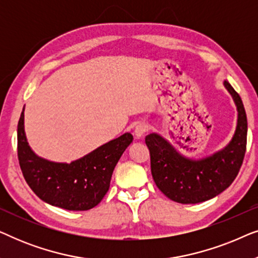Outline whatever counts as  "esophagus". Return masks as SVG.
I'll use <instances>...</instances> for the list:
<instances>
[{"label": "esophagus", "instance_id": "34e87169", "mask_svg": "<svg viewBox=\"0 0 258 258\" xmlns=\"http://www.w3.org/2000/svg\"><path fill=\"white\" fill-rule=\"evenodd\" d=\"M148 129H149V126H148V124H146V123H140V124L136 125L135 128V136L137 137V139H141V137L144 136V134H146L148 132Z\"/></svg>", "mask_w": 258, "mask_h": 258}]
</instances>
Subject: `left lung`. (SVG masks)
Returning <instances> with one entry per match:
<instances>
[{"label":"left lung","mask_w":258,"mask_h":258,"mask_svg":"<svg viewBox=\"0 0 258 258\" xmlns=\"http://www.w3.org/2000/svg\"><path fill=\"white\" fill-rule=\"evenodd\" d=\"M224 87L237 108V125L227 147L201 160L179 154L158 134H150L146 143L150 151L151 175L157 188L168 199L182 204L208 201L224 191L237 176L246 149L248 122L244 105L228 81Z\"/></svg>","instance_id":"left-lung-1"}]
</instances>
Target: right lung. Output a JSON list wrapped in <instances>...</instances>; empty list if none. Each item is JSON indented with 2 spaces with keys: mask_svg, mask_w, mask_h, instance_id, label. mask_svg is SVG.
Here are the masks:
<instances>
[{
  "mask_svg": "<svg viewBox=\"0 0 258 258\" xmlns=\"http://www.w3.org/2000/svg\"><path fill=\"white\" fill-rule=\"evenodd\" d=\"M133 140L132 134L125 133L72 163L44 160L27 142L23 108L17 124V156L24 179L42 201L83 211L96 207L107 194L112 171Z\"/></svg>",
  "mask_w": 258,
  "mask_h": 258,
  "instance_id": "1",
  "label": "right lung"
}]
</instances>
